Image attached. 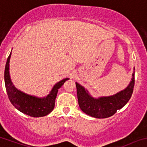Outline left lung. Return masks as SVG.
Instances as JSON below:
<instances>
[{
	"label": "left lung",
	"instance_id": "obj_1",
	"mask_svg": "<svg viewBox=\"0 0 147 147\" xmlns=\"http://www.w3.org/2000/svg\"><path fill=\"white\" fill-rule=\"evenodd\" d=\"M134 74L135 71H134L131 81L123 90L113 95L98 98L92 97L87 89L76 82L78 101L81 110L88 115L96 118H106L113 115L117 110L124 107L129 101L135 83Z\"/></svg>",
	"mask_w": 147,
	"mask_h": 147
}]
</instances>
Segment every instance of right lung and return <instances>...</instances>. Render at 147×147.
Masks as SVG:
<instances>
[{
	"label": "right lung",
	"mask_w": 147,
	"mask_h": 147,
	"mask_svg": "<svg viewBox=\"0 0 147 147\" xmlns=\"http://www.w3.org/2000/svg\"><path fill=\"white\" fill-rule=\"evenodd\" d=\"M11 55V53L7 59L4 72L5 89L10 102L14 106L15 108L31 117L39 118L48 115L53 111L55 107V101L58 89L63 86L65 81L69 79L66 78L55 84L46 97H38L28 94L16 89L12 83L9 73Z\"/></svg>",
	"instance_id": "add662e5"
}]
</instances>
